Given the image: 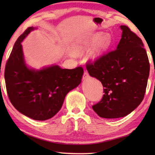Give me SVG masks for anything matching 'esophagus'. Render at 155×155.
<instances>
[{"label":"esophagus","instance_id":"1","mask_svg":"<svg viewBox=\"0 0 155 155\" xmlns=\"http://www.w3.org/2000/svg\"><path fill=\"white\" fill-rule=\"evenodd\" d=\"M89 78V74L87 73V72H84V75H83V80H87Z\"/></svg>","mask_w":155,"mask_h":155}]
</instances>
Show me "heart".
<instances>
[{"label":"heart","instance_id":"heart-1","mask_svg":"<svg viewBox=\"0 0 155 155\" xmlns=\"http://www.w3.org/2000/svg\"><path fill=\"white\" fill-rule=\"evenodd\" d=\"M112 44V38L110 34L98 33L92 36L90 39L84 40L82 43L78 44L73 46V51L76 55H80L85 53L91 47L88 58L94 61L98 60L104 55Z\"/></svg>","mask_w":155,"mask_h":155}]
</instances>
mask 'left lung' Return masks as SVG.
Returning a JSON list of instances; mask_svg holds the SVG:
<instances>
[{"label": "left lung", "instance_id": "1", "mask_svg": "<svg viewBox=\"0 0 155 155\" xmlns=\"http://www.w3.org/2000/svg\"><path fill=\"white\" fill-rule=\"evenodd\" d=\"M116 49L87 65L91 77L101 82L103 98L92 109L101 118L124 117L136 109L145 95L150 63L142 40L125 25Z\"/></svg>", "mask_w": 155, "mask_h": 155}]
</instances>
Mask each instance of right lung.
Returning <instances> with one entry per match:
<instances>
[{"label": "right lung", "instance_id": "right-lung-1", "mask_svg": "<svg viewBox=\"0 0 155 155\" xmlns=\"http://www.w3.org/2000/svg\"><path fill=\"white\" fill-rule=\"evenodd\" d=\"M36 29L29 27L17 39L5 65V81L10 102L19 112L46 120L60 111L66 94L80 84L84 71L81 67L63 69L58 65L28 66L21 43Z\"/></svg>", "mask_w": 155, "mask_h": 155}]
</instances>
